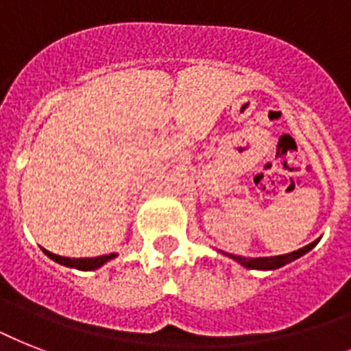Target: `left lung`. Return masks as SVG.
<instances>
[{
	"mask_svg": "<svg viewBox=\"0 0 351 351\" xmlns=\"http://www.w3.org/2000/svg\"><path fill=\"white\" fill-rule=\"evenodd\" d=\"M319 244V239L313 240L311 244L304 245L297 251H291V253H286V255H277V256H256V258H247V256L240 255H231V253H226V251H220L222 255L230 256L234 262H239L240 266L247 267V269H261V271H273V269H278V267L286 266L289 262L297 261L302 255H306L308 251L313 250L315 245Z\"/></svg>",
	"mask_w": 351,
	"mask_h": 351,
	"instance_id": "left-lung-1",
	"label": "left lung"
}]
</instances>
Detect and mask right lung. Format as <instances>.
<instances>
[{"instance_id": "right-lung-1", "label": "right lung", "mask_w": 351, "mask_h": 351, "mask_svg": "<svg viewBox=\"0 0 351 351\" xmlns=\"http://www.w3.org/2000/svg\"><path fill=\"white\" fill-rule=\"evenodd\" d=\"M43 253H45L49 258H52L58 264H62V266L67 267H74V269H80V271H93V269H98L104 264H107L112 258H117L118 253H109V255H101V256H89V258H71V256H60L54 255L51 251H47L45 247H41Z\"/></svg>"}]
</instances>
